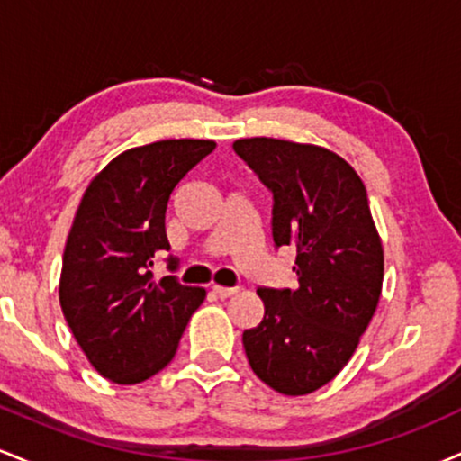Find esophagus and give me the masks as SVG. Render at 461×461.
<instances>
[{
	"instance_id": "1",
	"label": "esophagus",
	"mask_w": 461,
	"mask_h": 461,
	"mask_svg": "<svg viewBox=\"0 0 461 461\" xmlns=\"http://www.w3.org/2000/svg\"><path fill=\"white\" fill-rule=\"evenodd\" d=\"M212 293H214L219 299H227V297H231V294H236L238 288H225V285H214Z\"/></svg>"
}]
</instances>
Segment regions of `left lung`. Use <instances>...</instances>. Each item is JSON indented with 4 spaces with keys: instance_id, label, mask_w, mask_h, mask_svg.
Instances as JSON below:
<instances>
[{
    "instance_id": "obj_1",
    "label": "left lung",
    "mask_w": 461,
    "mask_h": 461,
    "mask_svg": "<svg viewBox=\"0 0 461 461\" xmlns=\"http://www.w3.org/2000/svg\"><path fill=\"white\" fill-rule=\"evenodd\" d=\"M234 151L273 193V242L293 245L299 288H260L264 319L242 333L253 373L285 396L330 384L377 310L384 247L356 168L325 147L240 139Z\"/></svg>"
}]
</instances>
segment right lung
Wrapping results in <instances>:
<instances>
[{"label": "right lung", "mask_w": 461, "mask_h": 461, "mask_svg": "<svg viewBox=\"0 0 461 461\" xmlns=\"http://www.w3.org/2000/svg\"><path fill=\"white\" fill-rule=\"evenodd\" d=\"M216 147L171 139L110 160L84 190L60 273L62 314L93 368L113 384L153 377L176 356L205 290L176 277L153 282V253L167 249L173 190ZM168 267L176 260L168 258Z\"/></svg>", "instance_id": "obj_1"}]
</instances>
